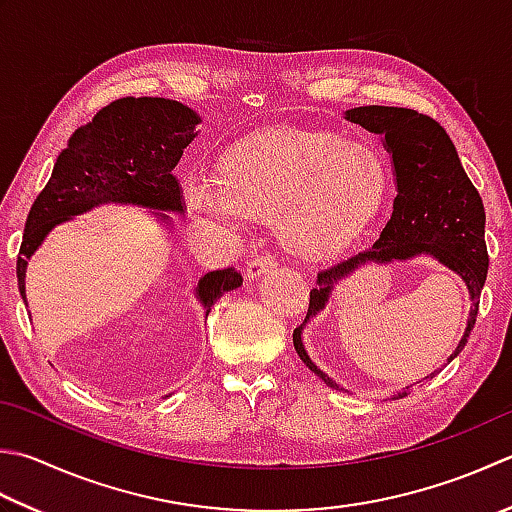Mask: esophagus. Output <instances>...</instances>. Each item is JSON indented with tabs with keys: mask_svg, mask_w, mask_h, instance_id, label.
Returning a JSON list of instances; mask_svg holds the SVG:
<instances>
[{
	"mask_svg": "<svg viewBox=\"0 0 512 512\" xmlns=\"http://www.w3.org/2000/svg\"><path fill=\"white\" fill-rule=\"evenodd\" d=\"M275 266V257L270 253H257L248 259L246 264V277L248 279H257L259 275H264L266 270Z\"/></svg>",
	"mask_w": 512,
	"mask_h": 512,
	"instance_id": "34e87169",
	"label": "esophagus"
}]
</instances>
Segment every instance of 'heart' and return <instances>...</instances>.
<instances>
[{"label": "heart", "mask_w": 512, "mask_h": 512, "mask_svg": "<svg viewBox=\"0 0 512 512\" xmlns=\"http://www.w3.org/2000/svg\"><path fill=\"white\" fill-rule=\"evenodd\" d=\"M384 155L324 130L270 128L230 150L224 173L193 175L188 204L206 217L239 222L273 215L286 250L317 259L342 250L382 206Z\"/></svg>", "instance_id": "obj_1"}]
</instances>
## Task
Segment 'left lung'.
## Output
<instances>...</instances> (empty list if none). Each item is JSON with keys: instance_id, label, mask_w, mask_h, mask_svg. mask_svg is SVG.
Returning a JSON list of instances; mask_svg holds the SVG:
<instances>
[{"instance_id": "1", "label": "left lung", "mask_w": 512, "mask_h": 512, "mask_svg": "<svg viewBox=\"0 0 512 512\" xmlns=\"http://www.w3.org/2000/svg\"><path fill=\"white\" fill-rule=\"evenodd\" d=\"M346 119L364 126L370 133L384 135L386 150L393 155L397 197L393 215L379 233L377 242L359 255L344 259L317 273L315 288H310L308 313L302 326L293 330V344L302 362L324 379L330 388L342 390L326 373H322L308 357L302 344V330L313 315L328 302L333 286L366 262H395L417 255H433L437 262L464 279L470 293V315L462 342L448 362L462 353L468 344L470 330L475 328L479 295L488 273V250L484 239L486 213L477 188L470 182L459 162L453 139L433 117L417 113L413 108L397 106H359L346 110ZM437 370L430 377H435ZM428 379V377H426ZM406 386L393 399L410 395Z\"/></svg>"}]
</instances>
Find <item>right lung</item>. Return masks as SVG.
<instances>
[{
    "label": "right lung",
    "mask_w": 512,
    "mask_h": 512,
    "mask_svg": "<svg viewBox=\"0 0 512 512\" xmlns=\"http://www.w3.org/2000/svg\"><path fill=\"white\" fill-rule=\"evenodd\" d=\"M197 124V113L173 99L122 97L70 135L26 217L17 255V284L24 302L26 264L55 224L110 202L182 213L184 190L173 168L197 135ZM242 282V273L233 266L213 270L199 279L197 297L210 310Z\"/></svg>",
    "instance_id": "obj_1"
}]
</instances>
